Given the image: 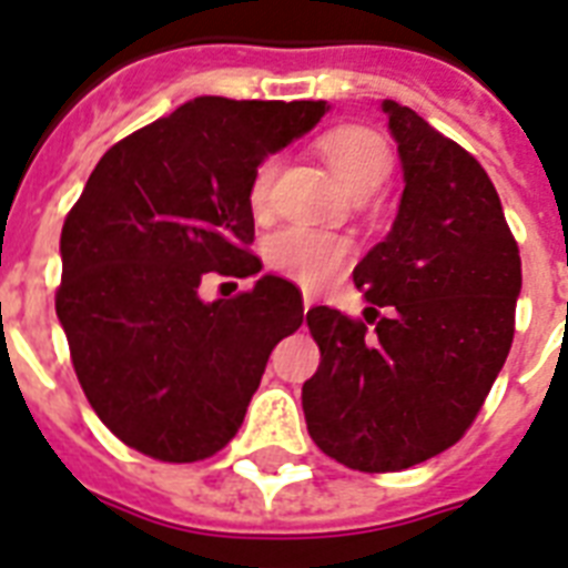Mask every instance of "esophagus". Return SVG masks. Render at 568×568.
Returning <instances> with one entry per match:
<instances>
[{"mask_svg":"<svg viewBox=\"0 0 568 568\" xmlns=\"http://www.w3.org/2000/svg\"><path fill=\"white\" fill-rule=\"evenodd\" d=\"M310 306H313V297H303V310L310 313Z\"/></svg>","mask_w":568,"mask_h":568,"instance_id":"34e87169","label":"esophagus"}]
</instances>
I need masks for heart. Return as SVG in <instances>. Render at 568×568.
Returning <instances> with one entry per match:
<instances>
[{
    "label": "heart",
    "instance_id": "obj_1",
    "mask_svg": "<svg viewBox=\"0 0 568 568\" xmlns=\"http://www.w3.org/2000/svg\"><path fill=\"white\" fill-rule=\"evenodd\" d=\"M324 160L331 163L333 175L352 190L354 196H369L387 181L393 169V151L387 140L369 128L345 124L318 140ZM276 175V158H265L250 181V205L262 211L267 205L271 181ZM267 265L288 280L303 285H324L339 274L348 262V244L327 232H315L306 226L276 229L265 241Z\"/></svg>",
    "mask_w": 568,
    "mask_h": 568
}]
</instances>
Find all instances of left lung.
<instances>
[{"instance_id": "obj_1", "label": "left lung", "mask_w": 568, "mask_h": 568, "mask_svg": "<svg viewBox=\"0 0 568 568\" xmlns=\"http://www.w3.org/2000/svg\"><path fill=\"white\" fill-rule=\"evenodd\" d=\"M405 190L389 235L354 267L366 324L315 306L322 363L303 384L313 440L352 470H405L453 447L504 369L521 294V258L495 184L458 142L410 106L384 101Z\"/></svg>"}]
</instances>
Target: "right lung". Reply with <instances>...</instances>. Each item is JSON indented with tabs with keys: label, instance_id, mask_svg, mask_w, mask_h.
<instances>
[{
	"label": "right lung",
	"instance_id": "add662e5",
	"mask_svg": "<svg viewBox=\"0 0 568 568\" xmlns=\"http://www.w3.org/2000/svg\"><path fill=\"white\" fill-rule=\"evenodd\" d=\"M324 101L193 98L115 142L62 226L55 315L103 426L160 462L214 456L244 423L267 357L303 322L297 285L265 274L205 303V274L262 262L250 181Z\"/></svg>",
	"mask_w": 568,
	"mask_h": 568
}]
</instances>
